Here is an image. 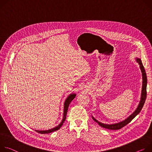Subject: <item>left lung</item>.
<instances>
[{"label": "left lung", "mask_w": 152, "mask_h": 152, "mask_svg": "<svg viewBox=\"0 0 152 152\" xmlns=\"http://www.w3.org/2000/svg\"><path fill=\"white\" fill-rule=\"evenodd\" d=\"M137 61L138 63L140 64V69L142 72V91H141V99L140 103L137 108V109L134 111L133 113H132L129 117H127L126 119H125L124 121L119 122L118 123H115L112 124H104L101 123L98 121H97L94 117L92 116L93 120L96 122L101 127H102L105 129H110V130H118L121 129L122 127H124L126 125L129 124L134 117H135L138 114L140 113L141 112L142 108L143 107V106L144 104V103L145 102V99L147 96V75L145 73V71L144 69V67L143 66V64L142 63V61L140 58H136Z\"/></svg>", "instance_id": "1"}]
</instances>
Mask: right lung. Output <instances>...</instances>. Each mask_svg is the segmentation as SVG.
<instances>
[{
    "mask_svg": "<svg viewBox=\"0 0 152 152\" xmlns=\"http://www.w3.org/2000/svg\"><path fill=\"white\" fill-rule=\"evenodd\" d=\"M76 96V94H70L67 97V98L66 99L64 103V110H63V120L61 121V122L56 127H54L51 129H49V130H35L36 132L39 133H42V134H45V133H49L50 132H53L54 131H56L58 129H60V127H61V126L63 125V123L64 122L66 118V115H67V110H68V107L69 106L71 103V102L75 98V97Z\"/></svg>",
    "mask_w": 152,
    "mask_h": 152,
    "instance_id": "obj_1",
    "label": "right lung"
}]
</instances>
